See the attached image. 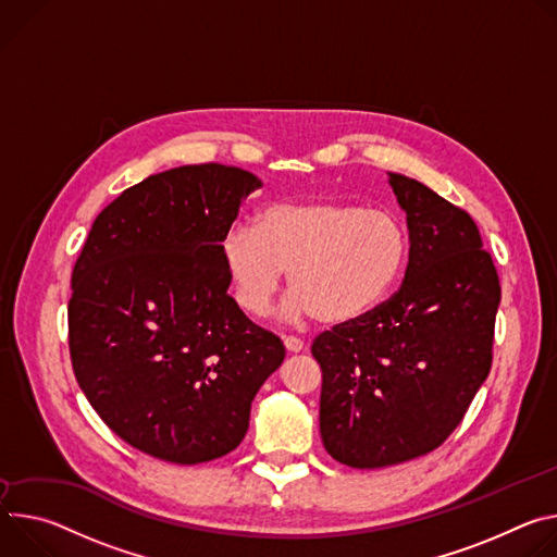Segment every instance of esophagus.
<instances>
[{"label":"esophagus","mask_w":557,"mask_h":557,"mask_svg":"<svg viewBox=\"0 0 557 557\" xmlns=\"http://www.w3.org/2000/svg\"><path fill=\"white\" fill-rule=\"evenodd\" d=\"M283 345H285V349H287L289 354H298V351H302V347H305V343H302L300 338H296V336H283Z\"/></svg>","instance_id":"34e87169"}]
</instances>
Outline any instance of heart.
Segmentation results:
<instances>
[{"label": "heart", "mask_w": 557, "mask_h": 557, "mask_svg": "<svg viewBox=\"0 0 557 557\" xmlns=\"http://www.w3.org/2000/svg\"><path fill=\"white\" fill-rule=\"evenodd\" d=\"M405 225L389 212L343 201H292L263 208L252 227L221 238L236 302L263 317L287 272L292 310L327 325L354 321L379 305L403 274Z\"/></svg>", "instance_id": "1"}]
</instances>
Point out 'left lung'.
<instances>
[{
  "label": "left lung",
  "mask_w": 557,
  "mask_h": 557,
  "mask_svg": "<svg viewBox=\"0 0 557 557\" xmlns=\"http://www.w3.org/2000/svg\"><path fill=\"white\" fill-rule=\"evenodd\" d=\"M407 212L405 281L367 314L312 343L321 364V438L356 469L441 447L493 360L500 281L475 221L424 183L389 174Z\"/></svg>",
  "instance_id": "obj_1"
}]
</instances>
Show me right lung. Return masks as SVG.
I'll return each instance as SVG.
<instances>
[{"label": "right lung", "instance_id": "1", "mask_svg": "<svg viewBox=\"0 0 557 557\" xmlns=\"http://www.w3.org/2000/svg\"><path fill=\"white\" fill-rule=\"evenodd\" d=\"M261 185L221 163L152 174L99 212L73 268L75 379L114 434L152 458L199 465L236 449L285 358L227 294L221 259Z\"/></svg>", "mask_w": 557, "mask_h": 557}]
</instances>
